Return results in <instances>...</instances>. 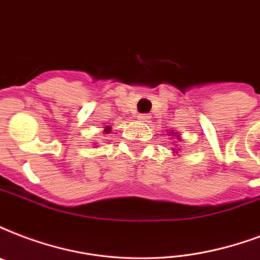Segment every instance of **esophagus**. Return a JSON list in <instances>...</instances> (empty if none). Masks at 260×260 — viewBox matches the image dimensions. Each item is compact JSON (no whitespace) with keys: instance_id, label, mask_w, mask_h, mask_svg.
<instances>
[{"instance_id":"obj_1","label":"esophagus","mask_w":260,"mask_h":260,"mask_svg":"<svg viewBox=\"0 0 260 260\" xmlns=\"http://www.w3.org/2000/svg\"><path fill=\"white\" fill-rule=\"evenodd\" d=\"M138 118L142 122H150V116H148V114H140Z\"/></svg>"}]
</instances>
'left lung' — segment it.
<instances>
[{"mask_svg":"<svg viewBox=\"0 0 260 260\" xmlns=\"http://www.w3.org/2000/svg\"><path fill=\"white\" fill-rule=\"evenodd\" d=\"M169 135H170V136H173V135H174V136H176V139H177L178 142H180V140H181V138H180V135H177V132H176V134H174V131H173V129L170 131ZM173 150H174V152H177V150H181V148H177V150H176V148H173Z\"/></svg>","mask_w":260,"mask_h":260,"instance_id":"left-lung-1","label":"left lung"}]
</instances>
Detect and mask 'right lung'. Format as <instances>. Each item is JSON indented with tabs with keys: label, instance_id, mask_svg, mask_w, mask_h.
I'll return each mask as SVG.
<instances>
[{
	"label": "right lung",
	"instance_id": "add662e5",
	"mask_svg": "<svg viewBox=\"0 0 260 260\" xmlns=\"http://www.w3.org/2000/svg\"><path fill=\"white\" fill-rule=\"evenodd\" d=\"M110 132H112V126H110V125H105L104 126V135L110 134Z\"/></svg>",
	"mask_w": 260,
	"mask_h": 260
}]
</instances>
